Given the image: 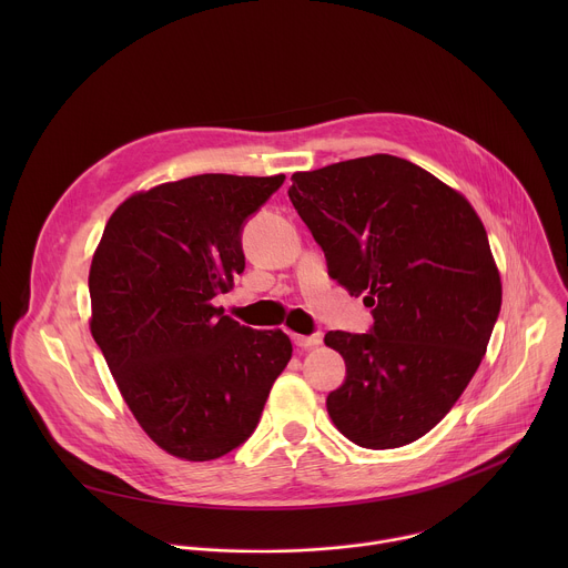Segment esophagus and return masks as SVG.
<instances>
[{
	"label": "esophagus",
	"instance_id": "1",
	"mask_svg": "<svg viewBox=\"0 0 568 568\" xmlns=\"http://www.w3.org/2000/svg\"><path fill=\"white\" fill-rule=\"evenodd\" d=\"M321 333H314V335H292V342L298 346V348H314L321 344Z\"/></svg>",
	"mask_w": 568,
	"mask_h": 568
}]
</instances>
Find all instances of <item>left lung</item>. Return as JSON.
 <instances>
[{"instance_id":"1","label":"left lung","mask_w":568,"mask_h":568,"mask_svg":"<svg viewBox=\"0 0 568 568\" xmlns=\"http://www.w3.org/2000/svg\"><path fill=\"white\" fill-rule=\"evenodd\" d=\"M287 195L331 278L373 307L368 333L326 335L346 362L326 399L335 427L368 449L418 440L474 377L499 318L488 233L460 193L393 154L294 173Z\"/></svg>"}]
</instances>
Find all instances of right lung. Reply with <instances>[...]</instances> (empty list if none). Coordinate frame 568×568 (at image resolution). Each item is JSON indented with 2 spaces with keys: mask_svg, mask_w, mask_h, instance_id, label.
Listing matches in <instances>:
<instances>
[{
  "mask_svg": "<svg viewBox=\"0 0 568 568\" xmlns=\"http://www.w3.org/2000/svg\"><path fill=\"white\" fill-rule=\"evenodd\" d=\"M285 175H195L125 200L92 258V337L143 432L211 460L245 443L292 357L281 331L213 307L245 272L242 229Z\"/></svg>",
  "mask_w": 568,
  "mask_h": 568,
  "instance_id": "1",
  "label": "right lung"
}]
</instances>
